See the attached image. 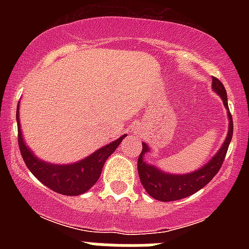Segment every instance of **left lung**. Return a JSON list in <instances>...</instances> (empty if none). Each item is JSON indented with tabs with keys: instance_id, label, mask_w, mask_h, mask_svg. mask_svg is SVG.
<instances>
[{
	"instance_id": "1",
	"label": "left lung",
	"mask_w": 249,
	"mask_h": 249,
	"mask_svg": "<svg viewBox=\"0 0 249 249\" xmlns=\"http://www.w3.org/2000/svg\"><path fill=\"white\" fill-rule=\"evenodd\" d=\"M212 89L215 93L221 96L224 107L227 108L230 128H228L227 137L224 140L222 147L208 163L204 164L203 167L195 172L187 173V175L164 173L157 167L144 162V153L149 151V147L146 143H142V152H141L137 162L138 175H140L141 183L144 187L146 192L157 201H177V199L186 198L188 196L198 192L206 184L212 181V178L218 173L219 168L223 164V160L227 155L228 146H230L233 136V120L232 114L230 113V108H228L227 92H226L223 83L218 78L212 77Z\"/></svg>"
}]
</instances>
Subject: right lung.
<instances>
[{
    "label": "right lung",
    "instance_id": "right-lung-1",
    "mask_svg": "<svg viewBox=\"0 0 249 249\" xmlns=\"http://www.w3.org/2000/svg\"><path fill=\"white\" fill-rule=\"evenodd\" d=\"M19 102L17 105L16 120L17 128H18V146L21 156L25 160L26 166L30 169L31 173L38 179L41 183L51 188L54 192L65 196H78L87 191L93 186L100 178L102 168L105 166L106 160L116 151L123 138L127 135L121 136L118 140L113 141L107 146L92 153L91 156L86 157L85 160L71 164H52L39 160L34 155L22 138V131L19 127L18 116Z\"/></svg>",
    "mask_w": 249,
    "mask_h": 249
}]
</instances>
